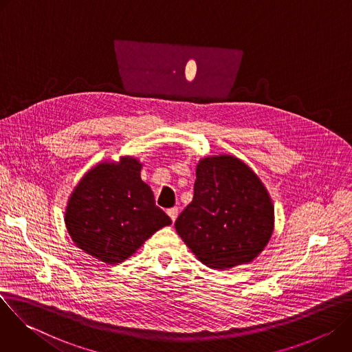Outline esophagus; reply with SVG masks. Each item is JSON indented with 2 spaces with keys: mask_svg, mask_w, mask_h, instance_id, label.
Segmentation results:
<instances>
[{
  "mask_svg": "<svg viewBox=\"0 0 352 352\" xmlns=\"http://www.w3.org/2000/svg\"><path fill=\"white\" fill-rule=\"evenodd\" d=\"M167 214L170 216V219H171L173 221H175V220H177V216H178V209H177V208H171V209L167 210Z\"/></svg>",
  "mask_w": 352,
  "mask_h": 352,
  "instance_id": "esophagus-1",
  "label": "esophagus"
}]
</instances>
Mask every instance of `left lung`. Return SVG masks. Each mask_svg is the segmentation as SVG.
Segmentation results:
<instances>
[{
	"instance_id": "8db88e82",
	"label": "left lung",
	"mask_w": 352,
	"mask_h": 352,
	"mask_svg": "<svg viewBox=\"0 0 352 352\" xmlns=\"http://www.w3.org/2000/svg\"><path fill=\"white\" fill-rule=\"evenodd\" d=\"M193 190L175 230L196 259L226 270L263 252L274 230V206L252 168L231 155L204 157Z\"/></svg>"
}]
</instances>
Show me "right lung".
<instances>
[{"label": "right lung", "instance_id": "add662e5", "mask_svg": "<svg viewBox=\"0 0 352 352\" xmlns=\"http://www.w3.org/2000/svg\"><path fill=\"white\" fill-rule=\"evenodd\" d=\"M132 156L100 162L76 184L65 208V227L85 254L107 265L131 258L171 219L155 204Z\"/></svg>", "mask_w": 352, "mask_h": 352}]
</instances>
